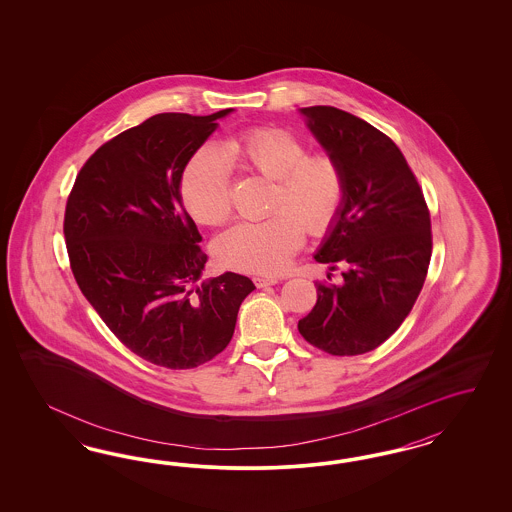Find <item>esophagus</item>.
<instances>
[{
  "label": "esophagus",
  "mask_w": 512,
  "mask_h": 512,
  "mask_svg": "<svg viewBox=\"0 0 512 512\" xmlns=\"http://www.w3.org/2000/svg\"><path fill=\"white\" fill-rule=\"evenodd\" d=\"M253 281H255L257 287H270V285L278 283V279L268 278V276H257V278H253Z\"/></svg>",
  "instance_id": "1"
}]
</instances>
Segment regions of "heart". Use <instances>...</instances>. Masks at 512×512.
<instances>
[{"label":"heart","mask_w":512,"mask_h":512,"mask_svg":"<svg viewBox=\"0 0 512 512\" xmlns=\"http://www.w3.org/2000/svg\"><path fill=\"white\" fill-rule=\"evenodd\" d=\"M227 165L274 180L272 216L238 223L217 238V261L227 268L278 274L291 263L306 231L326 233L340 216L347 195L340 159L328 152L306 154L302 140L278 127H251L187 163L180 193L187 212L202 225H221L233 214Z\"/></svg>","instance_id":"obj_1"}]
</instances>
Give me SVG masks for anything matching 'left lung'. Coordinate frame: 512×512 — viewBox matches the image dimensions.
<instances>
[{"label": "left lung", "instance_id": "obj_1", "mask_svg": "<svg viewBox=\"0 0 512 512\" xmlns=\"http://www.w3.org/2000/svg\"><path fill=\"white\" fill-rule=\"evenodd\" d=\"M300 112L326 152L340 159L347 195L315 253L317 263L341 266L343 279L315 283L317 302L298 332L328 355H364L400 328L419 298L432 257L430 210L385 133L334 107Z\"/></svg>", "mask_w": 512, "mask_h": 512}]
</instances>
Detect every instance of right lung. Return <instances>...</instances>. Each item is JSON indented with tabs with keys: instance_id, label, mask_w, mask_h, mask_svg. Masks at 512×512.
I'll use <instances>...</instances> for the list:
<instances>
[{
	"instance_id": "right-lung-1",
	"label": "right lung",
	"mask_w": 512,
	"mask_h": 512,
	"mask_svg": "<svg viewBox=\"0 0 512 512\" xmlns=\"http://www.w3.org/2000/svg\"><path fill=\"white\" fill-rule=\"evenodd\" d=\"M229 112L155 114L97 148L67 197L63 234L82 295L129 351L169 370L219 355L255 289L234 272L199 283L208 257L180 195L187 161Z\"/></svg>"
}]
</instances>
